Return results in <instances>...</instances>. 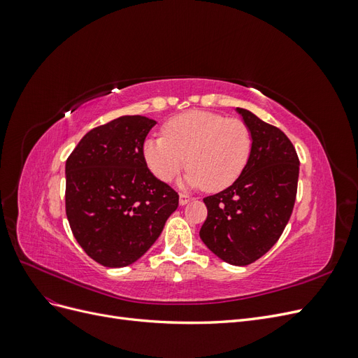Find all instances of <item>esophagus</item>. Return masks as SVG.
Segmentation results:
<instances>
[{"label": "esophagus", "mask_w": 358, "mask_h": 358, "mask_svg": "<svg viewBox=\"0 0 358 358\" xmlns=\"http://www.w3.org/2000/svg\"><path fill=\"white\" fill-rule=\"evenodd\" d=\"M191 200H192V197L187 196V194H180V196H179V204H180V206H185V204L189 203Z\"/></svg>", "instance_id": "obj_1"}]
</instances>
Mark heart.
Returning a JSON list of instances; mask_svg holds the SVG:
<instances>
[{"label":"heart","instance_id":"obj_1","mask_svg":"<svg viewBox=\"0 0 358 358\" xmlns=\"http://www.w3.org/2000/svg\"><path fill=\"white\" fill-rule=\"evenodd\" d=\"M162 134L143 143L146 164L162 182L171 180L187 162L189 187L221 191L242 175L252 152L249 127L220 113H180L162 125Z\"/></svg>","mask_w":358,"mask_h":358}]
</instances>
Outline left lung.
Listing matches in <instances>:
<instances>
[{"label":"left lung","mask_w":358,"mask_h":358,"mask_svg":"<svg viewBox=\"0 0 358 358\" xmlns=\"http://www.w3.org/2000/svg\"><path fill=\"white\" fill-rule=\"evenodd\" d=\"M252 134V152L242 175L224 191L204 197L208 218L200 237L233 266L263 257L282 234L294 208L299 157L279 128L237 107Z\"/></svg>","instance_id":"obj_1"}]
</instances>
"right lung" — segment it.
I'll use <instances>...</instances> for the list:
<instances>
[{"label": "right lung", "mask_w": 358, "mask_h": 358, "mask_svg": "<svg viewBox=\"0 0 358 358\" xmlns=\"http://www.w3.org/2000/svg\"><path fill=\"white\" fill-rule=\"evenodd\" d=\"M157 122L121 116L92 128L66 162V213L76 241L96 263L125 267L158 239L179 194L157 179L143 143Z\"/></svg>", "instance_id": "1"}]
</instances>
